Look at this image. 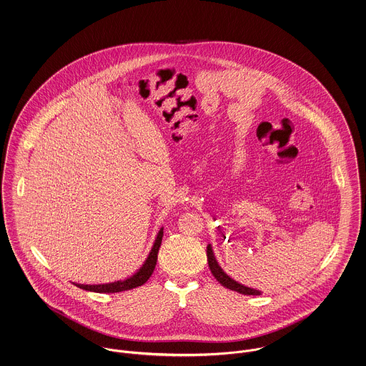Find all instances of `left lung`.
<instances>
[{"label":"left lung","mask_w":366,"mask_h":366,"mask_svg":"<svg viewBox=\"0 0 366 366\" xmlns=\"http://www.w3.org/2000/svg\"><path fill=\"white\" fill-rule=\"evenodd\" d=\"M207 256H208V264H209V269L211 272L213 274V277L224 287V288L231 289V290H235L238 293H242V295H253V296H257V295H262L260 290L257 289L248 288L239 282H237L235 280L230 278L223 269L219 266L216 257H214V253L212 250L211 245L207 247Z\"/></svg>","instance_id":"1"}]
</instances>
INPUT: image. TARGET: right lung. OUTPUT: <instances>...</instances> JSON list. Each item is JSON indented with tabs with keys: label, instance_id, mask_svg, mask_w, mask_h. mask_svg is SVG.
Returning a JSON list of instances; mask_svg holds the SVG:
<instances>
[{
	"label": "right lung",
	"instance_id": "right-lung-1",
	"mask_svg": "<svg viewBox=\"0 0 366 366\" xmlns=\"http://www.w3.org/2000/svg\"><path fill=\"white\" fill-rule=\"evenodd\" d=\"M162 235H164V229L158 231L154 245L150 250L146 262L143 263V266L140 269L136 271L132 277H129L124 281L102 284V285H84V284H74V285H77L78 288L84 289V290H91V292H97V293H116V292L129 290V289L137 288V287L143 285L152 277V274L154 271L157 257H158V250H159L161 241H162Z\"/></svg>",
	"mask_w": 366,
	"mask_h": 366
}]
</instances>
